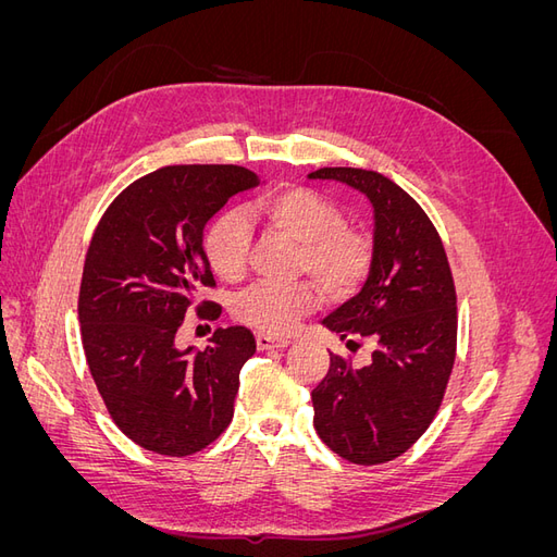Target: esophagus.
Here are the masks:
<instances>
[{
  "mask_svg": "<svg viewBox=\"0 0 557 557\" xmlns=\"http://www.w3.org/2000/svg\"><path fill=\"white\" fill-rule=\"evenodd\" d=\"M256 342H258V348H260V350L283 348V346H288V344H290L288 336H269V334H264V332H260V334L256 336Z\"/></svg>",
  "mask_w": 557,
  "mask_h": 557,
  "instance_id": "34e87169",
  "label": "esophagus"
}]
</instances>
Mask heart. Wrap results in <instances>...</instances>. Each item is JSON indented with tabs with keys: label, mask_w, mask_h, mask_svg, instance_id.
<instances>
[{
	"label": "heart",
	"mask_w": 557,
	"mask_h": 557,
	"mask_svg": "<svg viewBox=\"0 0 557 557\" xmlns=\"http://www.w3.org/2000/svg\"><path fill=\"white\" fill-rule=\"evenodd\" d=\"M252 213L285 239L299 246L297 267L309 272L327 295L356 290L372 267V242L346 227L342 209L332 199L307 188H278L262 195ZM250 232L244 215L227 211L215 218L205 237V252L215 276L237 281L246 269ZM315 305L309 281L256 283L234 297L232 311L242 323L260 332H288L301 313Z\"/></svg>",
	"instance_id": "b5f03b06"
}]
</instances>
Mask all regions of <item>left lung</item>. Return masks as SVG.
Wrapping results in <instances>:
<instances>
[{
  "mask_svg": "<svg viewBox=\"0 0 557 557\" xmlns=\"http://www.w3.org/2000/svg\"><path fill=\"white\" fill-rule=\"evenodd\" d=\"M374 209L372 267L362 290L323 318L346 346L364 336L372 360L350 367L330 352L313 393V428L336 455L381 465L409 450L440 411L455 362L458 309L444 244L418 201L395 181L356 166H323Z\"/></svg>",
  "mask_w": 557,
  "mask_h": 557,
  "instance_id": "1",
  "label": "left lung"
}]
</instances>
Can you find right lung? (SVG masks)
<instances>
[{
  "mask_svg": "<svg viewBox=\"0 0 557 557\" xmlns=\"http://www.w3.org/2000/svg\"><path fill=\"white\" fill-rule=\"evenodd\" d=\"M237 164H176L117 195L99 221L83 264L81 339L113 423L160 455L207 448L234 416L239 372L256 352L250 330L218 327L211 344L178 348L185 311L213 285L205 227L227 199L258 188Z\"/></svg>",
  "mask_w": 557,
  "mask_h": 557,
  "instance_id": "right-lung-1",
  "label": "right lung"
}]
</instances>
